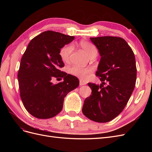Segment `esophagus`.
I'll use <instances>...</instances> for the list:
<instances>
[{"label":"esophagus","instance_id":"esophagus-1","mask_svg":"<svg viewBox=\"0 0 152 152\" xmlns=\"http://www.w3.org/2000/svg\"><path fill=\"white\" fill-rule=\"evenodd\" d=\"M86 83H85V82H84L82 81V80H80L79 85H80V86H84V85H86Z\"/></svg>","mask_w":152,"mask_h":152}]
</instances>
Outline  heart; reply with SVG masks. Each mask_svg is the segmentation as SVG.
Instances as JSON below:
<instances>
[{
  "label": "heart",
  "mask_w": 152,
  "mask_h": 152,
  "mask_svg": "<svg viewBox=\"0 0 152 152\" xmlns=\"http://www.w3.org/2000/svg\"><path fill=\"white\" fill-rule=\"evenodd\" d=\"M79 45L89 57L93 55H96L98 53L97 49L95 47V45L89 42L82 40L80 42ZM72 51V44H68L63 46L59 50V56H60L61 60L65 63L68 62L70 60ZM91 72V69L89 68L82 67L78 65H73L69 68V73L73 76L79 78L81 80H86Z\"/></svg>",
  "instance_id": "heart-1"
}]
</instances>
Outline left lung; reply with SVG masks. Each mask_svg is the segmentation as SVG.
Returning a JSON list of instances; mask_svg holds the SVG:
<instances>
[{
    "mask_svg": "<svg viewBox=\"0 0 152 152\" xmlns=\"http://www.w3.org/2000/svg\"><path fill=\"white\" fill-rule=\"evenodd\" d=\"M101 56L96 72L102 83H88L92 90L82 113L96 122L113 120L125 108L134 91L137 75L134 54L124 39L104 36L91 37Z\"/></svg>",
    "mask_w": 152,
    "mask_h": 152,
    "instance_id": "1",
    "label": "left lung"
}]
</instances>
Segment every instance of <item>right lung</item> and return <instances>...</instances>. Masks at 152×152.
<instances>
[{
	"instance_id": "add662e5",
	"label": "right lung",
	"mask_w": 152,
	"mask_h": 152,
	"mask_svg": "<svg viewBox=\"0 0 152 152\" xmlns=\"http://www.w3.org/2000/svg\"><path fill=\"white\" fill-rule=\"evenodd\" d=\"M73 39L59 32L44 31L31 39L23 55L18 73L20 97L26 110L36 118L56 116L66 94L79 85L76 77L59 70L65 66L59 50ZM63 77L61 83L51 82L54 77Z\"/></svg>"
}]
</instances>
